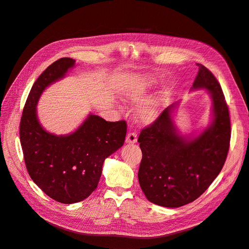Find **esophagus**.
I'll list each match as a JSON object with an SVG mask.
<instances>
[{"label":"esophagus","instance_id":"esophagus-1","mask_svg":"<svg viewBox=\"0 0 249 249\" xmlns=\"http://www.w3.org/2000/svg\"><path fill=\"white\" fill-rule=\"evenodd\" d=\"M137 141V135L135 132H130L126 136V143L128 144H134Z\"/></svg>","mask_w":249,"mask_h":249}]
</instances>
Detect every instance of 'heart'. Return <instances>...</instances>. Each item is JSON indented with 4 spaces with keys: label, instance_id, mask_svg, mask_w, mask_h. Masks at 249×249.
Segmentation results:
<instances>
[{
    "label": "heart",
    "instance_id": "heart-1",
    "mask_svg": "<svg viewBox=\"0 0 249 249\" xmlns=\"http://www.w3.org/2000/svg\"><path fill=\"white\" fill-rule=\"evenodd\" d=\"M158 83L155 77L147 74L135 76L121 89L120 95L124 102L129 105H137L144 100L149 90ZM171 98L169 89L163 88L140 104L136 111L137 119L140 123L149 125L159 119L166 108Z\"/></svg>",
    "mask_w": 249,
    "mask_h": 249
}]
</instances>
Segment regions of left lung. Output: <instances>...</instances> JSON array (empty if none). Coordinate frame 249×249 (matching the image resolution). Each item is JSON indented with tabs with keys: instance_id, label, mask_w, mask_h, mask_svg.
<instances>
[{
	"instance_id": "1",
	"label": "left lung",
	"mask_w": 249,
	"mask_h": 249,
	"mask_svg": "<svg viewBox=\"0 0 249 249\" xmlns=\"http://www.w3.org/2000/svg\"><path fill=\"white\" fill-rule=\"evenodd\" d=\"M191 90L206 89L212 101L211 122L198 134L184 135L175 122L179 101L168 106L138 137L142 151L138 180L146 199L159 206L187 205L209 188L221 172L230 143V118L221 86L197 63Z\"/></svg>"
}]
</instances>
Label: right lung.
I'll use <instances>...</instances> for the list:
<instances>
[{
    "label": "right lung",
    "mask_w": 249,
    "mask_h": 249,
    "mask_svg": "<svg viewBox=\"0 0 249 249\" xmlns=\"http://www.w3.org/2000/svg\"><path fill=\"white\" fill-rule=\"evenodd\" d=\"M74 65L72 58H59L39 75L20 123L21 146L29 176L48 197L62 204L81 202L96 190L105 160L123 146L127 131L125 121L108 122L91 113L67 135H56L42 127L36 108L39 99Z\"/></svg>",
    "instance_id": "right-lung-1"
}]
</instances>
